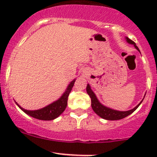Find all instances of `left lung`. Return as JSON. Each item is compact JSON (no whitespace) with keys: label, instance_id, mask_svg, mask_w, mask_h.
<instances>
[{"label":"left lung","instance_id":"obj_1","mask_svg":"<svg viewBox=\"0 0 157 157\" xmlns=\"http://www.w3.org/2000/svg\"><path fill=\"white\" fill-rule=\"evenodd\" d=\"M125 40L128 43L131 44V45H134V48L137 49V50L140 53V50H139L138 47L136 45L135 42H133V41L131 40L130 39H128V37H125ZM86 92H87L88 95L90 96V99H91V106H92V109H93V110L95 112V113H96V115H99V117H101L102 118H103V119L110 120V121L122 119V118H125V117H127L129 115H131V113H133L136 109L138 108L139 105L141 104V102H143L144 99H144L140 101V103H139L138 105H136L134 109H131V110L118 111V110H115V109H111L109 108V107L105 106V105H104L103 104L101 103V102H99V99H98L97 96H96V94H95L94 92L92 90L91 86H90V85L89 84V83H87V86H86Z\"/></svg>","mask_w":157,"mask_h":157}]
</instances>
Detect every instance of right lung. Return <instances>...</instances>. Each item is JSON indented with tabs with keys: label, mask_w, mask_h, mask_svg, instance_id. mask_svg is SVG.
I'll return each mask as SVG.
<instances>
[{
	"label": "right lung",
	"mask_w": 157,
	"mask_h": 157,
	"mask_svg": "<svg viewBox=\"0 0 157 157\" xmlns=\"http://www.w3.org/2000/svg\"><path fill=\"white\" fill-rule=\"evenodd\" d=\"M76 79H74L72 81L70 82V83L67 85L65 91L64 92L61 97L55 100V102H52L46 106L43 107L42 109H37V110H27V109H23V107L20 106L17 102H15L17 105V106L21 109L23 112L27 114L29 116L33 118H36V119L43 120V121H51L58 118L59 115H61L65 110L66 107L67 105V98L71 93L72 87L74 86V83H75Z\"/></svg>",
	"instance_id": "1"
}]
</instances>
